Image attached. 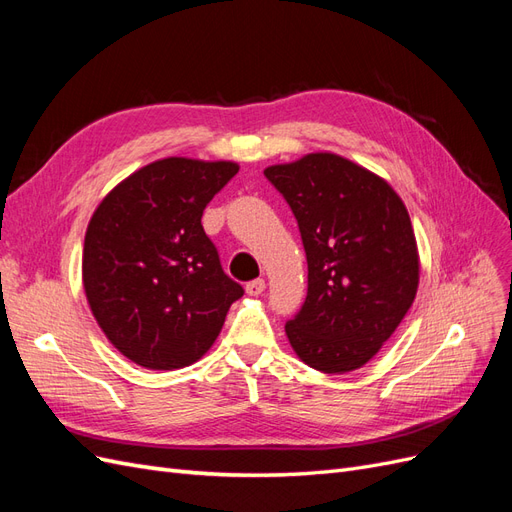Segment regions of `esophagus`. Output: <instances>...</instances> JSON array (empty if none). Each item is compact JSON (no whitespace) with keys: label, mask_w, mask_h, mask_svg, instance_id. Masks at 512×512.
I'll return each mask as SVG.
<instances>
[{"label":"esophagus","mask_w":512,"mask_h":512,"mask_svg":"<svg viewBox=\"0 0 512 512\" xmlns=\"http://www.w3.org/2000/svg\"><path fill=\"white\" fill-rule=\"evenodd\" d=\"M265 288H267L265 280H254L250 284H245V292L250 294V297H260V294L265 292Z\"/></svg>","instance_id":"34e87169"}]
</instances>
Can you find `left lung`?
<instances>
[{
	"label": "left lung",
	"mask_w": 512,
	"mask_h": 512,
	"mask_svg": "<svg viewBox=\"0 0 512 512\" xmlns=\"http://www.w3.org/2000/svg\"><path fill=\"white\" fill-rule=\"evenodd\" d=\"M299 222L307 297L286 322L299 359L346 374L380 352L418 290L416 237L389 181L331 151L265 168Z\"/></svg>",
	"instance_id": "left-lung-1"
}]
</instances>
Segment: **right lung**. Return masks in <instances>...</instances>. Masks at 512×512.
<instances>
[{"mask_svg":"<svg viewBox=\"0 0 512 512\" xmlns=\"http://www.w3.org/2000/svg\"><path fill=\"white\" fill-rule=\"evenodd\" d=\"M237 173L228 160H156L119 181L91 215L85 297L108 342L132 363L156 371L196 363L243 297L200 224Z\"/></svg>","mask_w":512,"mask_h":512,"instance_id":"right-lung-1","label":"right lung"}]
</instances>
